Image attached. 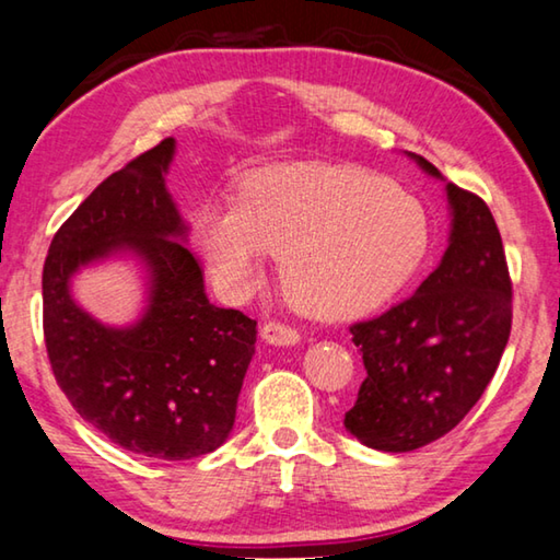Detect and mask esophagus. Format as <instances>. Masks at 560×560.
Here are the masks:
<instances>
[{"instance_id":"obj_1","label":"esophagus","mask_w":560,"mask_h":560,"mask_svg":"<svg viewBox=\"0 0 560 560\" xmlns=\"http://www.w3.org/2000/svg\"><path fill=\"white\" fill-rule=\"evenodd\" d=\"M260 337L265 342L280 345V347H290V345L300 342L298 329L285 325V323H278V319H270V323H265L262 329H260Z\"/></svg>"}]
</instances>
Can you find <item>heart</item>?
<instances>
[{"mask_svg": "<svg viewBox=\"0 0 560 560\" xmlns=\"http://www.w3.org/2000/svg\"><path fill=\"white\" fill-rule=\"evenodd\" d=\"M415 198L352 166H270L241 183L237 206H208L198 245L220 290L241 298L280 255V285L298 313L350 319L397 292L427 253Z\"/></svg>", "mask_w": 560, "mask_h": 560, "instance_id": "heart-1", "label": "heart"}]
</instances>
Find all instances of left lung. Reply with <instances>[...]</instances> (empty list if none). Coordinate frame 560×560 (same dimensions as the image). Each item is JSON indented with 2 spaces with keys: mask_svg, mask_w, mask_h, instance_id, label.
I'll use <instances>...</instances> for the list:
<instances>
[{
  "mask_svg": "<svg viewBox=\"0 0 560 560\" xmlns=\"http://www.w3.org/2000/svg\"><path fill=\"white\" fill-rule=\"evenodd\" d=\"M446 196L454 220L439 268L415 295L350 327L366 377L345 427L380 452H415L452 432L489 387L511 335L513 292L497 220L456 183H446Z\"/></svg>",
  "mask_w": 560,
  "mask_h": 560,
  "instance_id": "left-lung-1",
  "label": "left lung"
}]
</instances>
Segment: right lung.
Instances as JSON below:
<instances>
[{
    "mask_svg": "<svg viewBox=\"0 0 560 560\" xmlns=\"http://www.w3.org/2000/svg\"><path fill=\"white\" fill-rule=\"evenodd\" d=\"M173 151L163 139L73 210L49 245L42 295L51 372L71 407L128 452L183 462L231 434L258 323L208 302L163 178ZM121 246L150 265L152 298L139 324L114 330L70 300L68 280Z\"/></svg>",
    "mask_w": 560,
    "mask_h": 560,
    "instance_id": "add662e5",
    "label": "right lung"
}]
</instances>
